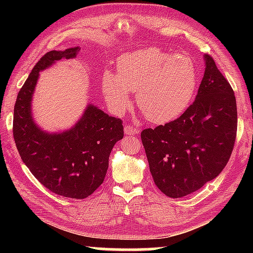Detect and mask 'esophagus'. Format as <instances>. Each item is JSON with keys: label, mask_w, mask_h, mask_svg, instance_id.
<instances>
[{"label": "esophagus", "mask_w": 253, "mask_h": 253, "mask_svg": "<svg viewBox=\"0 0 253 253\" xmlns=\"http://www.w3.org/2000/svg\"><path fill=\"white\" fill-rule=\"evenodd\" d=\"M124 129H125V134L126 135H136L137 132H138V129L135 128L134 126H130V125H126L124 127Z\"/></svg>", "instance_id": "esophagus-1"}]
</instances>
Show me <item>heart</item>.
<instances>
[{"mask_svg":"<svg viewBox=\"0 0 253 253\" xmlns=\"http://www.w3.org/2000/svg\"><path fill=\"white\" fill-rule=\"evenodd\" d=\"M198 87V69L191 57L148 48L122 55L117 75L106 71L102 91L115 111L122 114L136 93L137 105L149 122L173 121L185 111Z\"/></svg>","mask_w":253,"mask_h":253,"instance_id":"1","label":"heart"}]
</instances>
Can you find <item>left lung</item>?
Returning a JSON list of instances; mask_svg holds the SVG:
<instances>
[{
    "instance_id": "8db88e82",
    "label": "left lung",
    "mask_w": 253,
    "mask_h": 253,
    "mask_svg": "<svg viewBox=\"0 0 253 253\" xmlns=\"http://www.w3.org/2000/svg\"><path fill=\"white\" fill-rule=\"evenodd\" d=\"M193 104L140 137L156 186L178 199L215 178L232 154L238 128L234 91L210 54Z\"/></svg>"
}]
</instances>
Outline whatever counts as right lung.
<instances>
[{
  "label": "right lung",
  "instance_id": "add662e5",
  "mask_svg": "<svg viewBox=\"0 0 253 253\" xmlns=\"http://www.w3.org/2000/svg\"><path fill=\"white\" fill-rule=\"evenodd\" d=\"M78 51L53 50L37 62L16 98L13 137L23 163L42 185L58 195L79 200L92 194L104 182L111 149L124 137L122 119L89 105L70 130L48 134L36 126L31 116L39 71L57 60L76 57Z\"/></svg>",
  "mask_w": 253,
  "mask_h": 253
}]
</instances>
